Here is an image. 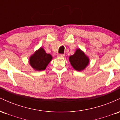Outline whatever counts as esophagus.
Masks as SVG:
<instances>
[{
    "instance_id": "1",
    "label": "esophagus",
    "mask_w": 120,
    "mask_h": 120,
    "mask_svg": "<svg viewBox=\"0 0 120 120\" xmlns=\"http://www.w3.org/2000/svg\"><path fill=\"white\" fill-rule=\"evenodd\" d=\"M58 56L59 57H64V55H63V54H59L58 55Z\"/></svg>"
}]
</instances>
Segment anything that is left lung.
<instances>
[{"label":"left lung","mask_w":120,"mask_h":120,"mask_svg":"<svg viewBox=\"0 0 120 120\" xmlns=\"http://www.w3.org/2000/svg\"><path fill=\"white\" fill-rule=\"evenodd\" d=\"M70 63L74 69L82 71L86 68L89 63V59L79 49H76L75 53L69 57Z\"/></svg>","instance_id":"8db88e82"}]
</instances>
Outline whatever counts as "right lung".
Instances as JSON below:
<instances>
[{"label":"right lung","mask_w":120,"mask_h":120,"mask_svg":"<svg viewBox=\"0 0 120 120\" xmlns=\"http://www.w3.org/2000/svg\"><path fill=\"white\" fill-rule=\"evenodd\" d=\"M52 59V56L47 53L45 49L41 47L30 56L29 64L35 71H43L46 69L47 66L51 61Z\"/></svg>","instance_id":"obj_1"}]
</instances>
